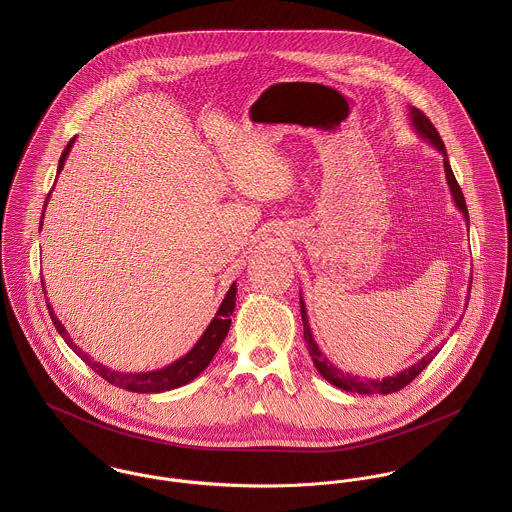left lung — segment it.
<instances>
[{"mask_svg":"<svg viewBox=\"0 0 512 512\" xmlns=\"http://www.w3.org/2000/svg\"><path fill=\"white\" fill-rule=\"evenodd\" d=\"M410 114H412V122L416 126V130L420 132V136H424L428 142H432L434 146L438 147L439 151L443 153V167H445V177H447V183H449V189H451V195H453V201L455 205L459 207V211L463 213L465 220L469 222V213H467V205H465V197L461 193V187L451 171V165L447 161V153H445V146L439 138L438 130L434 128V124L430 122V118L418 110V108H410ZM471 292V288H469ZM301 303V321H303V339L307 343V351H309V357L313 361L315 368L321 372V376L325 380H329L331 384H335L337 388L341 390H347V392H355V394H392V392H398L402 390L404 386H408L426 366L432 363V359L439 353V349H434L432 353H428L422 361H418L416 365L406 368L404 372L396 374V376H388V378H382V380H363L359 376H351L343 370H339L337 366L331 365L329 359L319 351V347L315 345L313 337H311V331H309V323H307V313H305V305L303 301Z\"/></svg>","mask_w":512,"mask_h":512,"instance_id":"obj_1","label":"left lung"}]
</instances>
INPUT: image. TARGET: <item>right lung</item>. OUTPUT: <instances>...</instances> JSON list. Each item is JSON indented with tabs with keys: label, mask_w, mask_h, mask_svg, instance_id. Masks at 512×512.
Here are the masks:
<instances>
[{
	"label": "right lung",
	"mask_w": 512,
	"mask_h": 512,
	"mask_svg": "<svg viewBox=\"0 0 512 512\" xmlns=\"http://www.w3.org/2000/svg\"><path fill=\"white\" fill-rule=\"evenodd\" d=\"M74 140H71L61 159H59V173L65 165V159L73 147ZM51 195V193H49ZM49 201V197H47ZM45 201V203H47ZM234 305H236V284L230 286V290L226 293L224 301L220 303L219 311L215 315V319L211 321V325L207 327V331L203 333V337L197 341V345L179 361H175L173 365L167 366V368H161V370H155V372H144V374H122V372H114L106 366L100 365V363H94L86 353H82L76 345L73 343V339L69 337V333L65 331V327L61 325V321L57 319V315H53V309L51 305L49 307V315L57 327V331L61 333V337L67 341V345L73 349L74 353L90 366L96 374H100L104 380H108L110 384L118 386V388H124V390H130V392H163V390H171V388H177V386H183L187 382H191L193 378H197L209 363L213 361L215 353L219 351L228 329H230V315L234 311Z\"/></svg>",
	"instance_id": "right-lung-1"
}]
</instances>
